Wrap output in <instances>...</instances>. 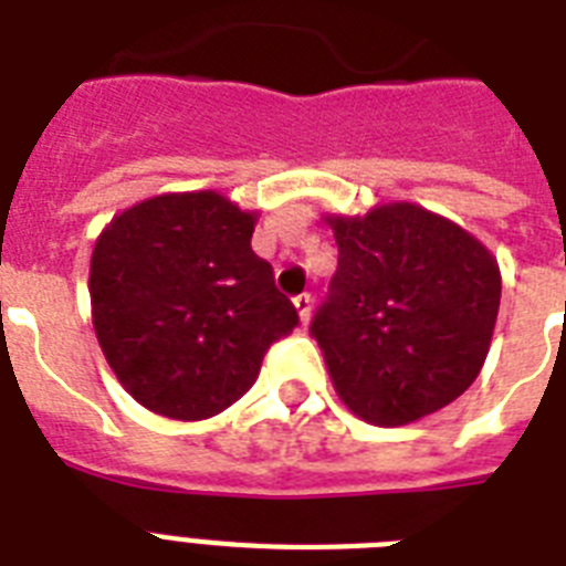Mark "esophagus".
Instances as JSON below:
<instances>
[{"mask_svg": "<svg viewBox=\"0 0 566 566\" xmlns=\"http://www.w3.org/2000/svg\"><path fill=\"white\" fill-rule=\"evenodd\" d=\"M293 308H296V317H300L302 326H308V319H311V296H308V293L296 296V300H293Z\"/></svg>", "mask_w": 566, "mask_h": 566, "instance_id": "obj_1", "label": "esophagus"}]
</instances>
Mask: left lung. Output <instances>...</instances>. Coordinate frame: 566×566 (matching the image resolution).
<instances>
[{
	"mask_svg": "<svg viewBox=\"0 0 566 566\" xmlns=\"http://www.w3.org/2000/svg\"><path fill=\"white\" fill-rule=\"evenodd\" d=\"M323 222L340 258L311 332L340 402L394 429L458 399L482 373L500 314L491 249L413 202Z\"/></svg>",
	"mask_w": 566,
	"mask_h": 566,
	"instance_id": "obj_1",
	"label": "left lung"
}]
</instances>
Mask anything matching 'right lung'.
<instances>
[{
    "label": "right lung",
    "instance_id": "obj_1",
    "mask_svg": "<svg viewBox=\"0 0 566 566\" xmlns=\"http://www.w3.org/2000/svg\"><path fill=\"white\" fill-rule=\"evenodd\" d=\"M258 211L217 190L119 211L91 255L93 332L132 399L170 420L238 402L264 353L300 323L252 252Z\"/></svg>",
    "mask_w": 566,
    "mask_h": 566
}]
</instances>
